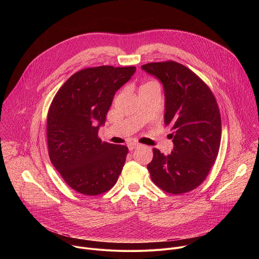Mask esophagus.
Segmentation results:
<instances>
[{
	"label": "esophagus",
	"mask_w": 259,
	"mask_h": 259,
	"mask_svg": "<svg viewBox=\"0 0 259 259\" xmlns=\"http://www.w3.org/2000/svg\"><path fill=\"white\" fill-rule=\"evenodd\" d=\"M139 146H140V144H139V143L131 142V143H129V144H128V149H129L130 151H133V150L137 149V147H139Z\"/></svg>",
	"instance_id": "esophagus-1"
}]
</instances>
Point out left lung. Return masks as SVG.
Wrapping results in <instances>:
<instances>
[{
	"label": "left lung",
	"instance_id": "8db88e82",
	"mask_svg": "<svg viewBox=\"0 0 259 259\" xmlns=\"http://www.w3.org/2000/svg\"><path fill=\"white\" fill-rule=\"evenodd\" d=\"M141 69L163 84L164 122L174 144L168 156L153 150L147 165L151 178L167 193L191 192L205 180L218 155L221 119L215 97L195 72L178 62H151Z\"/></svg>",
	"mask_w": 259,
	"mask_h": 259
}]
</instances>
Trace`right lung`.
Here are the masks:
<instances>
[{
	"instance_id": "1",
	"label": "right lung",
	"mask_w": 259,
	"mask_h": 259,
	"mask_svg": "<svg viewBox=\"0 0 259 259\" xmlns=\"http://www.w3.org/2000/svg\"><path fill=\"white\" fill-rule=\"evenodd\" d=\"M135 66L84 68L61 86L50 105L47 140L50 161L76 192L97 196L112 189L122 172L128 147L102 142L98 130L116 92Z\"/></svg>"
}]
</instances>
